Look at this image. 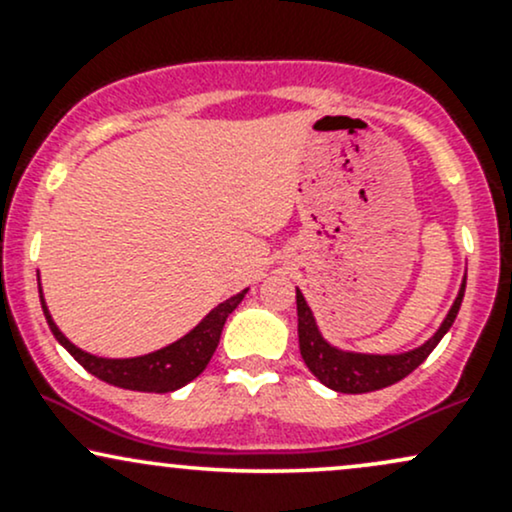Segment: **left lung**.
<instances>
[{
	"instance_id": "8db88e82",
	"label": "left lung",
	"mask_w": 512,
	"mask_h": 512,
	"mask_svg": "<svg viewBox=\"0 0 512 512\" xmlns=\"http://www.w3.org/2000/svg\"><path fill=\"white\" fill-rule=\"evenodd\" d=\"M464 284H467V276L462 281L460 296L452 303L448 317L440 325V330L433 334L431 339L419 349L407 351V354L397 356H366V354H346V351L334 349L322 339V334L317 332L315 317L310 313L308 303H305L303 293L296 289V308H298V344H301V356L305 366L310 368V373L320 380L322 385H327L330 390L346 392V395H363V392L383 390L399 383L402 378H407L411 370H416L421 363L426 361L428 354L436 349L443 334L450 330L452 322H455L457 313H460V305L464 298Z\"/></svg>"
}]
</instances>
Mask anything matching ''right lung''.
Listing matches in <instances>:
<instances>
[{
  "instance_id": "obj_1",
  "label": "right lung",
  "mask_w": 512,
  "mask_h": 512,
  "mask_svg": "<svg viewBox=\"0 0 512 512\" xmlns=\"http://www.w3.org/2000/svg\"><path fill=\"white\" fill-rule=\"evenodd\" d=\"M38 291H40V279H38ZM248 291H240L228 301L216 305L211 313L204 317L202 322L192 330L190 334L178 339L175 344L166 346V349L154 351V354L137 356V358H101L81 351L79 346L69 342L64 334L57 330V325L52 322L48 313V305L43 301V291H40V305H43L45 320H48L52 334L60 342L64 349L72 354L76 361L84 366L88 373L96 375L103 383L122 387V390H137V392H173L180 390L182 385H187L190 380H195L207 363L214 356L216 346H219L223 325H226V317L238 308L240 301L245 298Z\"/></svg>"
}]
</instances>
